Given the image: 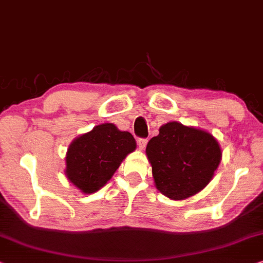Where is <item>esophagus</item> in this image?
I'll return each mask as SVG.
<instances>
[{
    "mask_svg": "<svg viewBox=\"0 0 263 263\" xmlns=\"http://www.w3.org/2000/svg\"><path fill=\"white\" fill-rule=\"evenodd\" d=\"M147 142H148L147 139H139L138 140V146H139V148H140L141 151H143L144 148H146Z\"/></svg>",
    "mask_w": 263,
    "mask_h": 263,
    "instance_id": "esophagus-1",
    "label": "esophagus"
}]
</instances>
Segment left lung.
I'll use <instances>...</instances> for the list:
<instances>
[{
  "mask_svg": "<svg viewBox=\"0 0 263 263\" xmlns=\"http://www.w3.org/2000/svg\"><path fill=\"white\" fill-rule=\"evenodd\" d=\"M146 154L154 184L163 196L182 200L200 192L214 177L222 151L210 133L168 122L149 140Z\"/></svg>",
  "mask_w": 263,
  "mask_h": 263,
  "instance_id": "8db88e82",
  "label": "left lung"
}]
</instances>
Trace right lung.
<instances>
[{
    "label": "right lung",
    "instance_id": "right-lung-1",
    "mask_svg": "<svg viewBox=\"0 0 263 263\" xmlns=\"http://www.w3.org/2000/svg\"><path fill=\"white\" fill-rule=\"evenodd\" d=\"M136 141L115 124L103 123L72 141L66 153L65 174L85 195L95 193L108 182L121 162L134 152Z\"/></svg>",
    "mask_w": 263,
    "mask_h": 263
}]
</instances>
